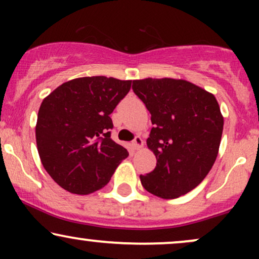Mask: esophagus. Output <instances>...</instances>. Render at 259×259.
Wrapping results in <instances>:
<instances>
[{
	"label": "esophagus",
	"instance_id": "esophagus-1",
	"mask_svg": "<svg viewBox=\"0 0 259 259\" xmlns=\"http://www.w3.org/2000/svg\"><path fill=\"white\" fill-rule=\"evenodd\" d=\"M142 145H144V141H142V139L140 138V136H136L135 139H134L133 141V146L135 150H139V148L142 147Z\"/></svg>",
	"mask_w": 259,
	"mask_h": 259
}]
</instances>
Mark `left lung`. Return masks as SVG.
<instances>
[{
	"label": "left lung",
	"mask_w": 259,
	"mask_h": 259,
	"mask_svg": "<svg viewBox=\"0 0 259 259\" xmlns=\"http://www.w3.org/2000/svg\"><path fill=\"white\" fill-rule=\"evenodd\" d=\"M133 90L151 113L147 146L157 158L140 175L150 194L170 200L200 185L214 164L224 119L214 95L181 79L134 80Z\"/></svg>",
	"instance_id": "1"
}]
</instances>
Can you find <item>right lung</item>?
<instances>
[{"label":"right lung","mask_w":259,"mask_h":259,"mask_svg":"<svg viewBox=\"0 0 259 259\" xmlns=\"http://www.w3.org/2000/svg\"><path fill=\"white\" fill-rule=\"evenodd\" d=\"M132 80L85 76L64 82L41 103L36 145L41 163L59 186L76 195L105 187L129 153L111 139L114 111Z\"/></svg>","instance_id":"obj_1"}]
</instances>
